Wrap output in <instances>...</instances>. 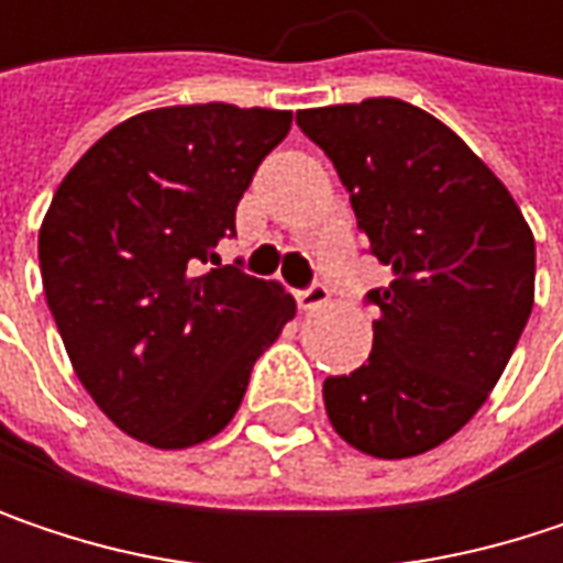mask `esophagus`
<instances>
[{"label": "esophagus", "mask_w": 563, "mask_h": 563, "mask_svg": "<svg viewBox=\"0 0 563 563\" xmlns=\"http://www.w3.org/2000/svg\"><path fill=\"white\" fill-rule=\"evenodd\" d=\"M296 302H299L302 309H319V306H325V302H329L325 283H312V286L299 289V292H296Z\"/></svg>", "instance_id": "1"}]
</instances>
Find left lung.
<instances>
[{
  "instance_id": "8db88e82",
  "label": "left lung",
  "mask_w": 563,
  "mask_h": 563,
  "mask_svg": "<svg viewBox=\"0 0 563 563\" xmlns=\"http://www.w3.org/2000/svg\"><path fill=\"white\" fill-rule=\"evenodd\" d=\"M332 159L368 251L394 271L372 355L325 378L335 433L378 460L450 440L503 378L534 302V238L508 188L427 110L372 97L299 110Z\"/></svg>"
}]
</instances>
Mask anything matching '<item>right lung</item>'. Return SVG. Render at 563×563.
Here are the masks:
<instances>
[{"mask_svg": "<svg viewBox=\"0 0 563 563\" xmlns=\"http://www.w3.org/2000/svg\"><path fill=\"white\" fill-rule=\"evenodd\" d=\"M289 110L163 107L100 136L38 231L48 309L97 407L130 437L185 450L238 413L254 362L292 319L280 283L214 261Z\"/></svg>", "mask_w": 563, "mask_h": 563, "instance_id": "1", "label": "right lung"}]
</instances>
